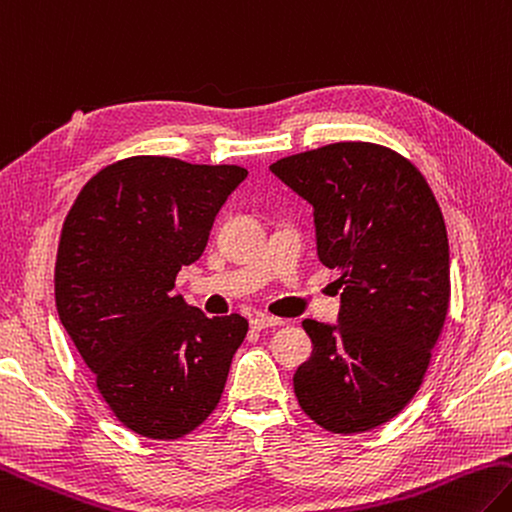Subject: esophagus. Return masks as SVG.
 I'll list each match as a JSON object with an SVG mask.
<instances>
[{
    "label": "esophagus",
    "mask_w": 512,
    "mask_h": 512,
    "mask_svg": "<svg viewBox=\"0 0 512 512\" xmlns=\"http://www.w3.org/2000/svg\"><path fill=\"white\" fill-rule=\"evenodd\" d=\"M284 324L282 318H275V315H268V313H257L250 318V327L255 331H264V329H271V327H280Z\"/></svg>",
    "instance_id": "1"
}]
</instances>
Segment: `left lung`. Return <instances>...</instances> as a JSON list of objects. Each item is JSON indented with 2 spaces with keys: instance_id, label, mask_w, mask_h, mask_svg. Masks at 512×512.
Returning <instances> with one entry per match:
<instances>
[{
  "instance_id": "left-lung-1",
  "label": "left lung",
  "mask_w": 512,
  "mask_h": 512,
  "mask_svg": "<svg viewBox=\"0 0 512 512\" xmlns=\"http://www.w3.org/2000/svg\"><path fill=\"white\" fill-rule=\"evenodd\" d=\"M273 174L313 206L318 257L338 268L340 322L304 320L313 353L297 403L331 434L374 430L421 387L450 306L443 212L418 167L385 145L331 143Z\"/></svg>"
}]
</instances>
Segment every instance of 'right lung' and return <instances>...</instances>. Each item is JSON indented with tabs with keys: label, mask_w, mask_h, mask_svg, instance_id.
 <instances>
[{
	"label": "right lung",
	"mask_w": 512,
	"mask_h": 512,
	"mask_svg": "<svg viewBox=\"0 0 512 512\" xmlns=\"http://www.w3.org/2000/svg\"><path fill=\"white\" fill-rule=\"evenodd\" d=\"M248 172L129 156L91 176L55 259L62 327L127 430L181 439L215 412L248 333L239 313L206 318L176 273L201 257L219 208Z\"/></svg>",
	"instance_id": "1"
}]
</instances>
